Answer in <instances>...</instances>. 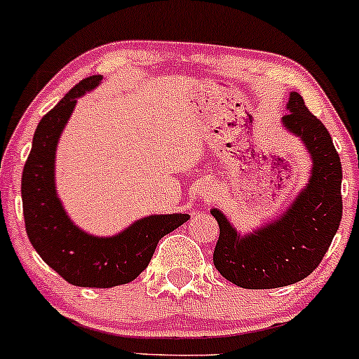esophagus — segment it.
Segmentation results:
<instances>
[{"instance_id":"obj_1","label":"esophagus","mask_w":359,"mask_h":359,"mask_svg":"<svg viewBox=\"0 0 359 359\" xmlns=\"http://www.w3.org/2000/svg\"><path fill=\"white\" fill-rule=\"evenodd\" d=\"M212 193H213V188L208 183H201L198 190H196V195H198V198L203 201V203H207V201L212 198Z\"/></svg>"}]
</instances>
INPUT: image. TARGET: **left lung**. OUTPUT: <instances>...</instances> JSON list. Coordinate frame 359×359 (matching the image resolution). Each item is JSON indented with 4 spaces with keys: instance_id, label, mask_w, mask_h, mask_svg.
I'll return each mask as SVG.
<instances>
[{
    "instance_id": "obj_1",
    "label": "left lung",
    "mask_w": 359,
    "mask_h": 359,
    "mask_svg": "<svg viewBox=\"0 0 359 359\" xmlns=\"http://www.w3.org/2000/svg\"><path fill=\"white\" fill-rule=\"evenodd\" d=\"M287 110L281 126L299 137L312 159L305 188L287 210L252 232H237L224 212L210 210L220 227L213 264L241 288H280L307 278L319 266L341 224L342 169L331 135L297 91L290 93Z\"/></svg>"
}]
</instances>
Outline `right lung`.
I'll return each mask as SVG.
<instances>
[{"mask_svg": "<svg viewBox=\"0 0 359 359\" xmlns=\"http://www.w3.org/2000/svg\"><path fill=\"white\" fill-rule=\"evenodd\" d=\"M102 79H83L43 115L22 176L23 217L32 245L67 283L88 288L134 281L147 268L161 237L190 219L188 213L149 215L115 236L100 237L79 229L67 215L55 188V151L78 98L95 90Z\"/></svg>", "mask_w": 359, "mask_h": 359, "instance_id": "add662e5", "label": "right lung"}]
</instances>
